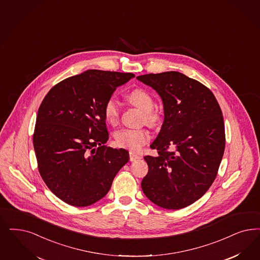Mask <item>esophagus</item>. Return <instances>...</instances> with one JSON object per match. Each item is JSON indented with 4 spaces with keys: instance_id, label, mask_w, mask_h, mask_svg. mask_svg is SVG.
I'll return each mask as SVG.
<instances>
[{
    "instance_id": "obj_1",
    "label": "esophagus",
    "mask_w": 260,
    "mask_h": 260,
    "mask_svg": "<svg viewBox=\"0 0 260 260\" xmlns=\"http://www.w3.org/2000/svg\"><path fill=\"white\" fill-rule=\"evenodd\" d=\"M139 158H141L140 155L136 154L135 152H129V160H131V161H135V160H137V159H139Z\"/></svg>"
}]
</instances>
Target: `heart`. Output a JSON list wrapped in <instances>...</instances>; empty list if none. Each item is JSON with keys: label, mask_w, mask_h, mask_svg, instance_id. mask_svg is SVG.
<instances>
[{"label": "heart", "mask_w": 260, "mask_h": 260, "mask_svg": "<svg viewBox=\"0 0 260 260\" xmlns=\"http://www.w3.org/2000/svg\"><path fill=\"white\" fill-rule=\"evenodd\" d=\"M127 98L135 107L144 112L145 122L148 125H157L161 121V116L157 111H154L153 101L149 93L145 90L135 89L128 93ZM104 114L107 122L114 125L120 116V105L114 96L107 100L104 106ZM151 138L150 133L145 128H122L115 134V142L117 146L126 148L132 151H138L147 143Z\"/></svg>", "instance_id": "1"}]
</instances>
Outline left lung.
<instances>
[{
  "label": "left lung",
  "instance_id": "1",
  "mask_svg": "<svg viewBox=\"0 0 260 260\" xmlns=\"http://www.w3.org/2000/svg\"><path fill=\"white\" fill-rule=\"evenodd\" d=\"M160 96L161 129L146 155L144 194L166 209H180L205 195L217 176L224 151V118L213 93L179 72L136 77Z\"/></svg>",
  "mask_w": 260,
  "mask_h": 260
}]
</instances>
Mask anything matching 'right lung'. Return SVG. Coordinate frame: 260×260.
Returning a JSON list of instances; mask_svg holds the SVG:
<instances>
[{"mask_svg": "<svg viewBox=\"0 0 260 260\" xmlns=\"http://www.w3.org/2000/svg\"><path fill=\"white\" fill-rule=\"evenodd\" d=\"M134 77L87 70L55 84L42 101L34 134L38 170L64 203L78 207L95 204L108 194L128 161L126 150L105 145L104 106L118 86Z\"/></svg>", "mask_w": 260, "mask_h": 260, "instance_id": "right-lung-1", "label": "right lung"}]
</instances>
